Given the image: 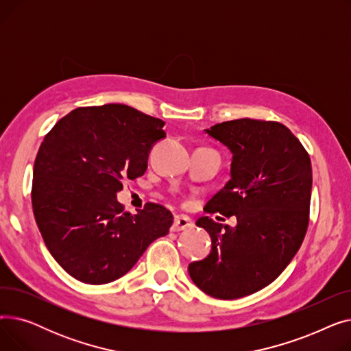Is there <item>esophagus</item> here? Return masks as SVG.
<instances>
[{
  "instance_id": "obj_1",
  "label": "esophagus",
  "mask_w": 351,
  "mask_h": 351,
  "mask_svg": "<svg viewBox=\"0 0 351 351\" xmlns=\"http://www.w3.org/2000/svg\"><path fill=\"white\" fill-rule=\"evenodd\" d=\"M192 226H193V223H192V220L189 217L178 215L173 219V225H172L171 230L172 232H180V230H186V229H189Z\"/></svg>"
}]
</instances>
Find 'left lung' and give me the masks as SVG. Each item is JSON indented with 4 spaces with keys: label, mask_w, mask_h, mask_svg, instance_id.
<instances>
[{
    "label": "left lung",
    "mask_w": 351,
    "mask_h": 351,
    "mask_svg": "<svg viewBox=\"0 0 351 351\" xmlns=\"http://www.w3.org/2000/svg\"><path fill=\"white\" fill-rule=\"evenodd\" d=\"M205 134L232 154L230 180L205 206L236 216L234 228L202 216L210 253L189 265L192 282L216 299L249 296L279 278L304 239L311 195V162L300 141L279 122L234 119Z\"/></svg>",
    "instance_id": "8db88e82"
}]
</instances>
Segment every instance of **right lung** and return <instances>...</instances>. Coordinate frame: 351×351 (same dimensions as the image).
<instances>
[{
	"instance_id": "1",
	"label": "right lung",
	"mask_w": 351,
	"mask_h": 351,
	"mask_svg": "<svg viewBox=\"0 0 351 351\" xmlns=\"http://www.w3.org/2000/svg\"><path fill=\"white\" fill-rule=\"evenodd\" d=\"M165 122L138 109L108 104L77 108L44 138L34 163L32 209L58 265L86 285L114 282L131 270L172 213L146 204L131 215L117 199L123 179L147 168Z\"/></svg>"
}]
</instances>
